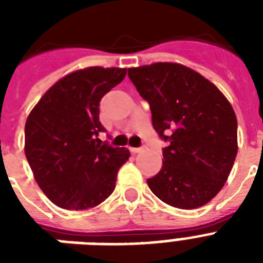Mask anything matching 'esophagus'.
Masks as SVG:
<instances>
[{"label": "esophagus", "mask_w": 263, "mask_h": 263, "mask_svg": "<svg viewBox=\"0 0 263 263\" xmlns=\"http://www.w3.org/2000/svg\"><path fill=\"white\" fill-rule=\"evenodd\" d=\"M129 152H131L132 154H138V153L143 152V148H140V147H129Z\"/></svg>", "instance_id": "1"}]
</instances>
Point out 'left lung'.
Instances as JSON below:
<instances>
[{"instance_id": "left-lung-1", "label": "left lung", "mask_w": 263, "mask_h": 263, "mask_svg": "<svg viewBox=\"0 0 263 263\" xmlns=\"http://www.w3.org/2000/svg\"><path fill=\"white\" fill-rule=\"evenodd\" d=\"M128 76L150 105L154 129L171 142L161 171L147 179L153 194L177 209L209 203L224 187L237 154L232 105L216 84L183 64L128 68Z\"/></svg>"}]
</instances>
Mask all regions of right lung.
Listing matches in <instances>:
<instances>
[{
	"label": "right lung",
	"instance_id": "obj_1",
	"mask_svg": "<svg viewBox=\"0 0 263 263\" xmlns=\"http://www.w3.org/2000/svg\"><path fill=\"white\" fill-rule=\"evenodd\" d=\"M127 68L88 67L68 73L42 95L27 117L24 153L43 194L59 208L86 210L115 191L129 158L97 138L99 102L123 82Z\"/></svg>",
	"mask_w": 263,
	"mask_h": 263
}]
</instances>
